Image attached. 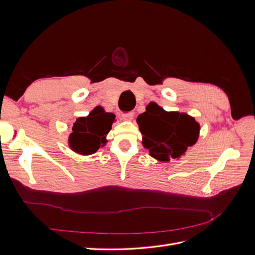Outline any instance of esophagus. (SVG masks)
I'll use <instances>...</instances> for the list:
<instances>
[{
  "label": "esophagus",
  "instance_id": "34e87169",
  "mask_svg": "<svg viewBox=\"0 0 255 255\" xmlns=\"http://www.w3.org/2000/svg\"><path fill=\"white\" fill-rule=\"evenodd\" d=\"M122 117L125 120H132L134 117V113L130 112V113H126V114H122Z\"/></svg>",
  "mask_w": 255,
  "mask_h": 255
}]
</instances>
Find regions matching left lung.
Returning <instances> with one entry per match:
<instances>
[{
	"mask_svg": "<svg viewBox=\"0 0 255 255\" xmlns=\"http://www.w3.org/2000/svg\"><path fill=\"white\" fill-rule=\"evenodd\" d=\"M137 123L144 148L161 161L179 158L198 140L200 126L195 118L184 113L165 112L154 102L138 116Z\"/></svg>",
	"mask_w": 255,
	"mask_h": 255,
	"instance_id": "1",
	"label": "left lung"
}]
</instances>
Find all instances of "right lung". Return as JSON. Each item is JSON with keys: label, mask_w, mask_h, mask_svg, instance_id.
Listing matches in <instances>:
<instances>
[{"label": "right lung", "mask_w": 255, "mask_h": 255, "mask_svg": "<svg viewBox=\"0 0 255 255\" xmlns=\"http://www.w3.org/2000/svg\"><path fill=\"white\" fill-rule=\"evenodd\" d=\"M114 120L115 115L105 113L101 106L96 107L87 117L79 118L69 136L71 149L84 155L97 152L107 142L105 136L111 130Z\"/></svg>", "instance_id": "1"}]
</instances>
